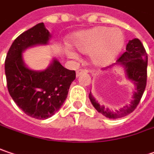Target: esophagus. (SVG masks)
Returning a JSON list of instances; mask_svg holds the SVG:
<instances>
[{"label": "esophagus", "instance_id": "esophagus-1", "mask_svg": "<svg viewBox=\"0 0 154 154\" xmlns=\"http://www.w3.org/2000/svg\"><path fill=\"white\" fill-rule=\"evenodd\" d=\"M88 70L85 69H77V77H79L81 76L82 74H85V73H87Z\"/></svg>", "mask_w": 154, "mask_h": 154}]
</instances>
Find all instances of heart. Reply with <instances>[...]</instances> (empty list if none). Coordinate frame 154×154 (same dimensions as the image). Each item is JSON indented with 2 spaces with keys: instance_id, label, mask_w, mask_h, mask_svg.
<instances>
[{
  "instance_id": "b5f03b06",
  "label": "heart",
  "mask_w": 154,
  "mask_h": 154,
  "mask_svg": "<svg viewBox=\"0 0 154 154\" xmlns=\"http://www.w3.org/2000/svg\"><path fill=\"white\" fill-rule=\"evenodd\" d=\"M124 41V35L119 29L97 27L77 33L71 39V44L78 51L90 54L93 64L105 66L119 56ZM66 53L71 58L77 57L72 50H67Z\"/></svg>"
}]
</instances>
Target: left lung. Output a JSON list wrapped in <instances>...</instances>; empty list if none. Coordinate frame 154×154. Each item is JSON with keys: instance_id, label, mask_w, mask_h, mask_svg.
I'll use <instances>...</instances> for the list:
<instances>
[{"instance_id": "1", "label": "left lung", "mask_w": 154, "mask_h": 154, "mask_svg": "<svg viewBox=\"0 0 154 154\" xmlns=\"http://www.w3.org/2000/svg\"><path fill=\"white\" fill-rule=\"evenodd\" d=\"M147 60V54L142 42L137 38L129 41L126 45V51L117 60L115 64H119L124 67L126 77L136 87V91H134L132 97L133 99L131 101V104L124 106L121 109L111 111L108 108H105L104 105L98 104L90 92V100L98 112L103 114L108 119H119L129 115L136 109L146 86ZM111 67L112 66H109L108 68ZM105 69H107V67Z\"/></svg>"}]
</instances>
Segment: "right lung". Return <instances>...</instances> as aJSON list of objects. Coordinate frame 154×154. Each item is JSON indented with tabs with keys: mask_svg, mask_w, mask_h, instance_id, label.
Returning a JSON list of instances; mask_svg holds the SVG:
<instances>
[{
	"mask_svg": "<svg viewBox=\"0 0 154 154\" xmlns=\"http://www.w3.org/2000/svg\"><path fill=\"white\" fill-rule=\"evenodd\" d=\"M50 38L43 23L21 34L12 43L5 60V74L8 92L14 103L29 117L46 119L60 109L68 95L75 70L65 69L57 59L44 70L29 69L23 62L26 49L47 44Z\"/></svg>",
	"mask_w": 154,
	"mask_h": 154,
	"instance_id": "1",
	"label": "right lung"
}]
</instances>
